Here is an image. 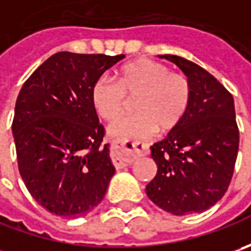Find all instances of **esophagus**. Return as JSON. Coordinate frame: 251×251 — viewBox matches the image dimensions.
I'll use <instances>...</instances> for the list:
<instances>
[{
	"label": "esophagus",
	"mask_w": 251,
	"mask_h": 251,
	"mask_svg": "<svg viewBox=\"0 0 251 251\" xmlns=\"http://www.w3.org/2000/svg\"><path fill=\"white\" fill-rule=\"evenodd\" d=\"M117 153L114 155L113 162L117 168H123L124 165H130L135 159H138L142 155L148 153V147L141 142H116Z\"/></svg>",
	"instance_id": "esophagus-1"
}]
</instances>
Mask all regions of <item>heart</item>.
Masks as SVG:
<instances>
[{
    "label": "heart",
    "instance_id": "obj_1",
    "mask_svg": "<svg viewBox=\"0 0 251 251\" xmlns=\"http://www.w3.org/2000/svg\"><path fill=\"white\" fill-rule=\"evenodd\" d=\"M116 83L106 78L96 79L91 88L95 113L104 121L116 120L134 99L135 114L113 123L111 137L120 141L148 138L155 131L169 134L184 120L190 106V85L180 74L170 73L163 64L135 60L114 74Z\"/></svg>",
    "mask_w": 251,
    "mask_h": 251
}]
</instances>
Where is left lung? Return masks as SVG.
I'll return each instance as SVG.
<instances>
[{
	"label": "left lung",
	"instance_id": "8db88e82",
	"mask_svg": "<svg viewBox=\"0 0 251 251\" xmlns=\"http://www.w3.org/2000/svg\"><path fill=\"white\" fill-rule=\"evenodd\" d=\"M187 76L190 106L184 120L151 147L158 172L147 186L150 200L173 215L204 212L224 197L239 150L235 101L222 83L197 64L158 55Z\"/></svg>",
	"mask_w": 251,
	"mask_h": 251
}]
</instances>
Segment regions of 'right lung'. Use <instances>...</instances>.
Listing matches in <instances>:
<instances>
[{
  "label": "right lung",
  "instance_id": "obj_1",
  "mask_svg": "<svg viewBox=\"0 0 251 251\" xmlns=\"http://www.w3.org/2000/svg\"><path fill=\"white\" fill-rule=\"evenodd\" d=\"M126 55L60 51L24 83L12 123L19 173L37 204L60 217L85 215L116 173L91 88Z\"/></svg>",
  "mask_w": 251,
  "mask_h": 251
}]
</instances>
